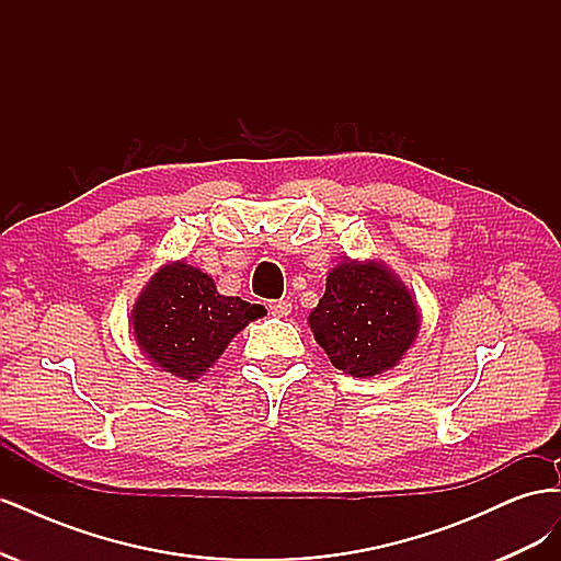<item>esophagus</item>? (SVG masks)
<instances>
[{
	"label": "esophagus",
	"instance_id": "esophagus-1",
	"mask_svg": "<svg viewBox=\"0 0 561 561\" xmlns=\"http://www.w3.org/2000/svg\"><path fill=\"white\" fill-rule=\"evenodd\" d=\"M293 311V304L285 301V299H278V301H268V313L274 318H287Z\"/></svg>",
	"mask_w": 561,
	"mask_h": 561
}]
</instances>
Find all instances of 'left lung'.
Returning <instances> with one entry per match:
<instances>
[{"mask_svg": "<svg viewBox=\"0 0 561 561\" xmlns=\"http://www.w3.org/2000/svg\"><path fill=\"white\" fill-rule=\"evenodd\" d=\"M309 328L330 363L355 379L400 365L416 342L421 311L410 287L381 260H342L328 271L325 295Z\"/></svg>", "mask_w": 561, "mask_h": 561, "instance_id": "1", "label": "left lung"}]
</instances>
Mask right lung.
<instances>
[{"instance_id": "right-lung-1", "label": "right lung", "mask_w": 561, "mask_h": 561, "mask_svg": "<svg viewBox=\"0 0 561 561\" xmlns=\"http://www.w3.org/2000/svg\"><path fill=\"white\" fill-rule=\"evenodd\" d=\"M264 316L262 304L219 295L208 274L175 260L145 285L130 313V330L151 365L175 379L196 381L236 334Z\"/></svg>"}]
</instances>
